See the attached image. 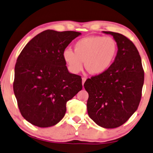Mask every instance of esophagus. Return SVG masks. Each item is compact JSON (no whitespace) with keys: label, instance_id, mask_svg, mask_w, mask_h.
<instances>
[{"label":"esophagus","instance_id":"34e87169","mask_svg":"<svg viewBox=\"0 0 153 153\" xmlns=\"http://www.w3.org/2000/svg\"><path fill=\"white\" fill-rule=\"evenodd\" d=\"M86 80H87V79L85 78H82V85H84V83H85V81H86Z\"/></svg>","mask_w":153,"mask_h":153}]
</instances>
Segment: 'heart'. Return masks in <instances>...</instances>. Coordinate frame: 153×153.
<instances>
[{"instance_id":"heart-1","label":"heart","mask_w":153,"mask_h":153,"mask_svg":"<svg viewBox=\"0 0 153 153\" xmlns=\"http://www.w3.org/2000/svg\"><path fill=\"white\" fill-rule=\"evenodd\" d=\"M74 52L66 49L63 52L64 61L71 72L82 71L83 62L91 74L104 73L113 64L117 54L116 41L110 36H89L77 40L73 46Z\"/></svg>"}]
</instances>
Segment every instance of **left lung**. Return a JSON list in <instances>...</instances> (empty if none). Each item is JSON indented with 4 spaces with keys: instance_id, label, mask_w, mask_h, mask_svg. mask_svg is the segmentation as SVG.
<instances>
[{
    "instance_id": "8db88e82",
    "label": "left lung",
    "mask_w": 153,
    "mask_h": 153,
    "mask_svg": "<svg viewBox=\"0 0 153 153\" xmlns=\"http://www.w3.org/2000/svg\"><path fill=\"white\" fill-rule=\"evenodd\" d=\"M113 36L117 52L107 71L87 79V107L89 117L101 127L123 125L135 113L141 98L144 71L136 46L120 33L103 31Z\"/></svg>"
}]
</instances>
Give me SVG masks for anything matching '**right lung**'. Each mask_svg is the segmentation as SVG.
<instances>
[{
    "instance_id": "obj_1",
    "label": "right lung",
    "mask_w": 153,
    "mask_h": 153,
    "mask_svg": "<svg viewBox=\"0 0 153 153\" xmlns=\"http://www.w3.org/2000/svg\"><path fill=\"white\" fill-rule=\"evenodd\" d=\"M80 34L44 30L32 38L18 56L14 93L22 115L32 125H56L64 117L67 101L82 89V78L68 72L62 56Z\"/></svg>"
}]
</instances>
